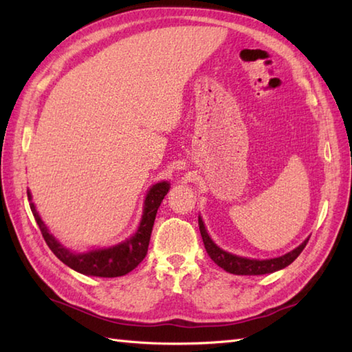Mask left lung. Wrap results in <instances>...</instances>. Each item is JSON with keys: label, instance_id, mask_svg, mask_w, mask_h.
I'll use <instances>...</instances> for the list:
<instances>
[{"label": "left lung", "instance_id": "8db88e82", "mask_svg": "<svg viewBox=\"0 0 352 352\" xmlns=\"http://www.w3.org/2000/svg\"><path fill=\"white\" fill-rule=\"evenodd\" d=\"M198 226L201 231V237H203V242L206 246V251L208 256H210V258L216 265L221 266L223 271H227L230 274H236V275H263V274H272L275 271H280V269L289 266L292 261L300 256L302 250L305 248V245L309 242V239H305L298 248L292 250L290 252L284 254L281 257L267 258V260L246 258V257H239V256H234V254L221 250L219 246L212 241V237L208 236L201 216H198Z\"/></svg>", "mask_w": 352, "mask_h": 352}]
</instances>
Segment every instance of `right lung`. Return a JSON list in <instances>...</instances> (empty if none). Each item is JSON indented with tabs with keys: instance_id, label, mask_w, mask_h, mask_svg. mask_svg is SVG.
<instances>
[{
	"instance_id": "obj_1",
	"label": "right lung",
	"mask_w": 352,
	"mask_h": 352,
	"mask_svg": "<svg viewBox=\"0 0 352 352\" xmlns=\"http://www.w3.org/2000/svg\"><path fill=\"white\" fill-rule=\"evenodd\" d=\"M169 188L170 186L168 182H160L154 184L153 188H149L144 203V214H142L138 231L131 237L126 239L125 242H121L115 246H109V248L92 250L81 254H76L68 248H65L50 233L47 226L41 219L39 213H37L34 204L32 203V193H30V190H27V197L30 201V208H32L45 242H47L50 250L56 254L58 260L80 274L102 276V278H113V276H121L131 272L145 258L157 210H159L162 201L168 193Z\"/></svg>"
}]
</instances>
